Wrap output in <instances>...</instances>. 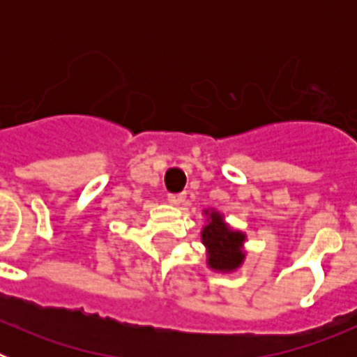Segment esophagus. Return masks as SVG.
I'll return each mask as SVG.
<instances>
[{
	"mask_svg": "<svg viewBox=\"0 0 357 357\" xmlns=\"http://www.w3.org/2000/svg\"><path fill=\"white\" fill-rule=\"evenodd\" d=\"M184 200H185V195L184 193H172V195H168V202H169V204H172V206H175V207L182 206V204H184Z\"/></svg>",
	"mask_w": 357,
	"mask_h": 357,
	"instance_id": "obj_1",
	"label": "esophagus"
}]
</instances>
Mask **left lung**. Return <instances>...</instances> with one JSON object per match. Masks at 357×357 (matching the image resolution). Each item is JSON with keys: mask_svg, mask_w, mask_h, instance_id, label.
I'll use <instances>...</instances> for the list:
<instances>
[{"mask_svg": "<svg viewBox=\"0 0 357 357\" xmlns=\"http://www.w3.org/2000/svg\"><path fill=\"white\" fill-rule=\"evenodd\" d=\"M204 214L207 223L202 229V243L207 250V266L214 272H234L245 261L243 243L247 236L232 229L220 211L206 209Z\"/></svg>", "mask_w": 357, "mask_h": 357, "instance_id": "8db88e82", "label": "left lung"}]
</instances>
